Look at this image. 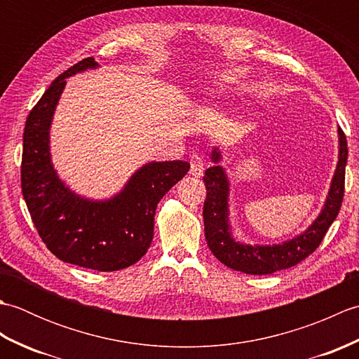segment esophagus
<instances>
[{"instance_id": "1", "label": "esophagus", "mask_w": 359, "mask_h": 359, "mask_svg": "<svg viewBox=\"0 0 359 359\" xmlns=\"http://www.w3.org/2000/svg\"><path fill=\"white\" fill-rule=\"evenodd\" d=\"M189 165H191V170H189V172H191L194 177H201V175H203L205 168H203V162H202L201 156L193 154L191 158H189Z\"/></svg>"}]
</instances>
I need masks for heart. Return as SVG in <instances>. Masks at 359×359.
I'll use <instances>...</instances> for the list:
<instances>
[{"instance_id":"1","label":"heart","mask_w":359,"mask_h":359,"mask_svg":"<svg viewBox=\"0 0 359 359\" xmlns=\"http://www.w3.org/2000/svg\"><path fill=\"white\" fill-rule=\"evenodd\" d=\"M242 77H243V72L241 69H228L216 80V88L215 90H211V94L216 95V94L224 93V90L238 85Z\"/></svg>"}]
</instances>
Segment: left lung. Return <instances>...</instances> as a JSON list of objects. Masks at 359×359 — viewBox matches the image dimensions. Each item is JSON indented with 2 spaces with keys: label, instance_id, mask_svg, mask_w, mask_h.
<instances>
[{
  "label": "left lung",
  "instance_id": "obj_1",
  "mask_svg": "<svg viewBox=\"0 0 359 359\" xmlns=\"http://www.w3.org/2000/svg\"><path fill=\"white\" fill-rule=\"evenodd\" d=\"M347 140L342 129L338 128V162L330 182L329 193L318 217L302 233L280 243H247L234 238L230 220V191L222 162V148L211 149L212 166L205 171L203 182L207 187V199L203 203L205 239L208 248L224 265L247 274H271L285 270L304 261L319 247L333 220L337 219L342 196L347 165Z\"/></svg>",
  "mask_w": 359,
  "mask_h": 359
}]
</instances>
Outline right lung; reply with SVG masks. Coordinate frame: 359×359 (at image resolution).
<instances>
[{
	"label": "right lung",
	"instance_id": "1",
	"mask_svg": "<svg viewBox=\"0 0 359 359\" xmlns=\"http://www.w3.org/2000/svg\"><path fill=\"white\" fill-rule=\"evenodd\" d=\"M89 57L50 83L26 120L21 189L36 231L63 262L117 271L147 253L154 236L157 203L189 171L184 160L148 162L108 199H89L60 177L50 154V126L66 79L97 69Z\"/></svg>",
	"mask_w": 359,
	"mask_h": 359
}]
</instances>
